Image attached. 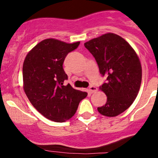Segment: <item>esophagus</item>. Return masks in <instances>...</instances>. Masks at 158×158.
I'll use <instances>...</instances> for the list:
<instances>
[{
  "label": "esophagus",
  "instance_id": "obj_1",
  "mask_svg": "<svg viewBox=\"0 0 158 158\" xmlns=\"http://www.w3.org/2000/svg\"><path fill=\"white\" fill-rule=\"evenodd\" d=\"M97 90H98V89H97L96 87L94 86V85H91V86L89 88V92L90 94L94 93V92H97Z\"/></svg>",
  "mask_w": 158,
  "mask_h": 158
}]
</instances>
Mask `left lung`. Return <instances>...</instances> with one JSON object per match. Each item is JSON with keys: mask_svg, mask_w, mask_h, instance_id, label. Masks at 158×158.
Segmentation results:
<instances>
[{"mask_svg": "<svg viewBox=\"0 0 158 158\" xmlns=\"http://www.w3.org/2000/svg\"><path fill=\"white\" fill-rule=\"evenodd\" d=\"M84 46L93 55L107 82L100 90L107 96L106 105L98 108L107 117H115L131 106L139 92L142 68L138 54L125 39L108 33L90 40Z\"/></svg>", "mask_w": 158, "mask_h": 158, "instance_id": "left-lung-1", "label": "left lung"}]
</instances>
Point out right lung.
<instances>
[{
	"label": "right lung",
	"instance_id": "right-lung-1",
	"mask_svg": "<svg viewBox=\"0 0 158 158\" xmlns=\"http://www.w3.org/2000/svg\"><path fill=\"white\" fill-rule=\"evenodd\" d=\"M80 42L67 44L49 38L36 44L27 54L23 64V87L33 107L47 119L64 122L76 113L86 92L76 90L69 84L63 68L66 55Z\"/></svg>",
	"mask_w": 158,
	"mask_h": 158
}]
</instances>
